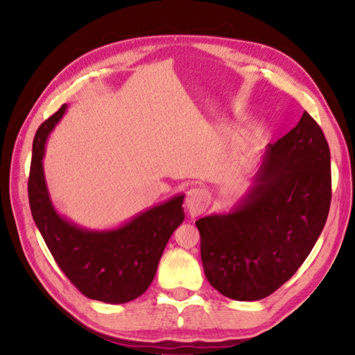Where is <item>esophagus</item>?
I'll use <instances>...</instances> for the list:
<instances>
[{
    "instance_id": "obj_1",
    "label": "esophagus",
    "mask_w": 355,
    "mask_h": 355,
    "mask_svg": "<svg viewBox=\"0 0 355 355\" xmlns=\"http://www.w3.org/2000/svg\"><path fill=\"white\" fill-rule=\"evenodd\" d=\"M209 202H211V197L203 188H191L186 192L184 205L188 208L191 218H196L205 211L209 207Z\"/></svg>"
}]
</instances>
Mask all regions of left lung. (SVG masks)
Wrapping results in <instances>:
<instances>
[{"label": "left lung", "instance_id": "obj_1", "mask_svg": "<svg viewBox=\"0 0 355 355\" xmlns=\"http://www.w3.org/2000/svg\"><path fill=\"white\" fill-rule=\"evenodd\" d=\"M330 199L329 144L304 111L290 133L269 144L236 208L196 220L209 284L235 300H260L279 290L313 249Z\"/></svg>", "mask_w": 355, "mask_h": 355}]
</instances>
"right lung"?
<instances>
[{
    "mask_svg": "<svg viewBox=\"0 0 355 355\" xmlns=\"http://www.w3.org/2000/svg\"><path fill=\"white\" fill-rule=\"evenodd\" d=\"M65 107L46 119L34 136L28 180L33 219L58 266L84 296L106 304L130 302L152 284L167 241L184 219V196L147 209L116 230H86L61 218L50 200L42 159L46 137Z\"/></svg>",
    "mask_w": 355,
    "mask_h": 355,
    "instance_id": "obj_1",
    "label": "right lung"
}]
</instances>
